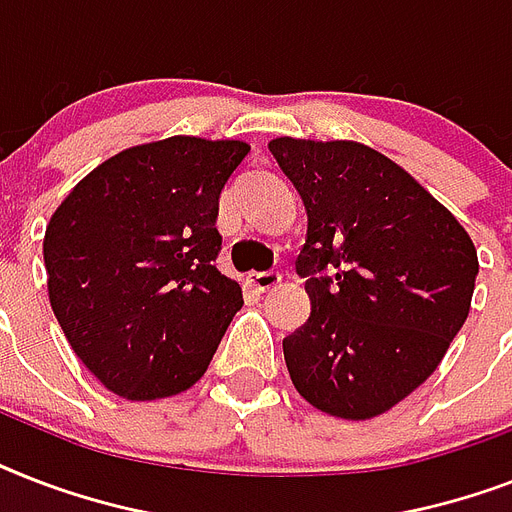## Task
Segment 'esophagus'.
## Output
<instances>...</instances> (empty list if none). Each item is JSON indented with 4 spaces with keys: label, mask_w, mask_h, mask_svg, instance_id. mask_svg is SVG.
Listing matches in <instances>:
<instances>
[{
    "label": "esophagus",
    "mask_w": 512,
    "mask_h": 512,
    "mask_svg": "<svg viewBox=\"0 0 512 512\" xmlns=\"http://www.w3.org/2000/svg\"><path fill=\"white\" fill-rule=\"evenodd\" d=\"M247 281L257 289V292H268V289L279 287L281 273L279 271H255V273H249Z\"/></svg>",
    "instance_id": "obj_1"
}]
</instances>
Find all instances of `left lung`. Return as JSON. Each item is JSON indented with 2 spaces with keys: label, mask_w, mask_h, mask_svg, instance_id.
<instances>
[{
  "label": "left lung",
  "mask_w": 512,
  "mask_h": 512,
  "mask_svg": "<svg viewBox=\"0 0 512 512\" xmlns=\"http://www.w3.org/2000/svg\"><path fill=\"white\" fill-rule=\"evenodd\" d=\"M271 154L308 212L295 268L311 316L284 337L289 377L321 412L377 417L436 372L468 319L476 247L374 148L276 138Z\"/></svg>",
  "instance_id": "obj_1"
}]
</instances>
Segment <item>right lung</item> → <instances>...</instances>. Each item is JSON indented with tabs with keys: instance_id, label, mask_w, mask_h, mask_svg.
Returning a JSON list of instances; mask_svg holds the SVG:
<instances>
[{
	"instance_id": "1",
	"label": "right lung",
	"mask_w": 512,
	"mask_h": 512,
	"mask_svg": "<svg viewBox=\"0 0 512 512\" xmlns=\"http://www.w3.org/2000/svg\"><path fill=\"white\" fill-rule=\"evenodd\" d=\"M247 143L167 138L92 170L44 233L47 289L84 366L130 401L207 372L244 297L217 271L220 193Z\"/></svg>"
}]
</instances>
